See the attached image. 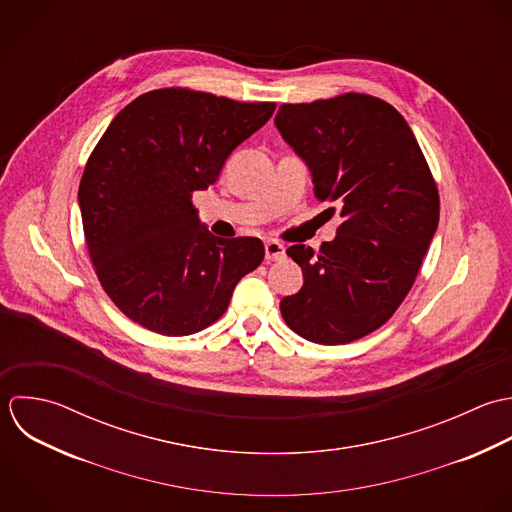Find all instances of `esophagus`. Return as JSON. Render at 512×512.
I'll return each instance as SVG.
<instances>
[{"instance_id": "obj_1", "label": "esophagus", "mask_w": 512, "mask_h": 512, "mask_svg": "<svg viewBox=\"0 0 512 512\" xmlns=\"http://www.w3.org/2000/svg\"><path fill=\"white\" fill-rule=\"evenodd\" d=\"M264 250H266V260H268V262L284 258V244H280L278 240H268V242L264 244Z\"/></svg>"}]
</instances>
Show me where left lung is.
I'll return each instance as SVG.
<instances>
[{
  "label": "left lung",
  "instance_id": "1",
  "mask_svg": "<svg viewBox=\"0 0 512 512\" xmlns=\"http://www.w3.org/2000/svg\"><path fill=\"white\" fill-rule=\"evenodd\" d=\"M276 127L341 224L320 252L294 244L304 286L280 302L304 340L338 345L381 328L409 294L439 224V192L407 121L385 101L343 93L286 103Z\"/></svg>",
  "mask_w": 512,
  "mask_h": 512
}]
</instances>
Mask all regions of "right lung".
<instances>
[{"label":"right lung","instance_id":"1","mask_svg":"<svg viewBox=\"0 0 512 512\" xmlns=\"http://www.w3.org/2000/svg\"><path fill=\"white\" fill-rule=\"evenodd\" d=\"M276 103H240L169 87L129 103L93 149L79 184L83 232L113 304L163 336H190L228 308L242 276L264 260L260 238H216L200 226L196 190Z\"/></svg>","mask_w":512,"mask_h":512}]
</instances>
